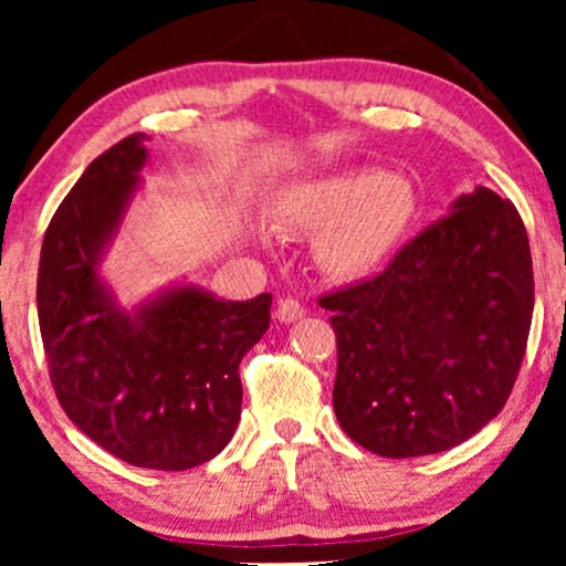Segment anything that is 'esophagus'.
Returning <instances> with one entry per match:
<instances>
[{"label": "esophagus", "instance_id": "esophagus-1", "mask_svg": "<svg viewBox=\"0 0 566 566\" xmlns=\"http://www.w3.org/2000/svg\"><path fill=\"white\" fill-rule=\"evenodd\" d=\"M301 316H304V306H301L296 298H281V301H277V308H275V319L277 322L291 324V322L301 319Z\"/></svg>", "mask_w": 566, "mask_h": 566}]
</instances>
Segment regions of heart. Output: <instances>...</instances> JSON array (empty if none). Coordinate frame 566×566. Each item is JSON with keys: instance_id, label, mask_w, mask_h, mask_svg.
Listing matches in <instances>:
<instances>
[{"instance_id": "1", "label": "heart", "mask_w": 566, "mask_h": 566, "mask_svg": "<svg viewBox=\"0 0 566 566\" xmlns=\"http://www.w3.org/2000/svg\"><path fill=\"white\" fill-rule=\"evenodd\" d=\"M415 185L384 169H343L291 182L277 211L291 229L319 231L316 260L335 277H360L384 265L417 219Z\"/></svg>"}]
</instances>
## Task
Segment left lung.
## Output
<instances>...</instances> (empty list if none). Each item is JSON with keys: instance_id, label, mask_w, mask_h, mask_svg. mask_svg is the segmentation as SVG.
<instances>
[{"instance_id": "obj_1", "label": "left lung", "mask_w": 566, "mask_h": 566, "mask_svg": "<svg viewBox=\"0 0 566 566\" xmlns=\"http://www.w3.org/2000/svg\"><path fill=\"white\" fill-rule=\"evenodd\" d=\"M335 415L386 459L440 453L500 415L533 316V262L510 200L476 188L374 277L324 293Z\"/></svg>"}]
</instances>
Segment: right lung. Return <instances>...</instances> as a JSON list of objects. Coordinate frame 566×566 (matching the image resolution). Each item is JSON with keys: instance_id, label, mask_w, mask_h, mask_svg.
Here are the masks:
<instances>
[{"instance_id": "1", "label": "right lung", "mask_w": 566, "mask_h": 566, "mask_svg": "<svg viewBox=\"0 0 566 566\" xmlns=\"http://www.w3.org/2000/svg\"><path fill=\"white\" fill-rule=\"evenodd\" d=\"M146 134L99 154L61 200L38 265V324L59 405L84 436L142 469L211 461L242 415L239 363L270 327L273 296L219 301L182 285L123 312L97 265L118 229Z\"/></svg>"}]
</instances>
